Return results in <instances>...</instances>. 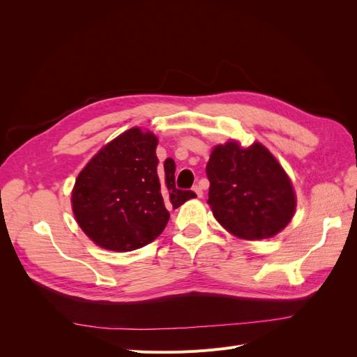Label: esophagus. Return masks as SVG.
I'll return each instance as SVG.
<instances>
[{
    "label": "esophagus",
    "instance_id": "1",
    "mask_svg": "<svg viewBox=\"0 0 357 357\" xmlns=\"http://www.w3.org/2000/svg\"><path fill=\"white\" fill-rule=\"evenodd\" d=\"M193 192L197 193V197L198 198H202V195H204V192H202V188L199 186V185H197V186H193Z\"/></svg>",
    "mask_w": 357,
    "mask_h": 357
}]
</instances>
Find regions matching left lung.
Listing matches in <instances>:
<instances>
[{
	"mask_svg": "<svg viewBox=\"0 0 357 357\" xmlns=\"http://www.w3.org/2000/svg\"><path fill=\"white\" fill-rule=\"evenodd\" d=\"M205 172L210 181L207 202L214 218L240 238H269L294 218V188L262 144L243 149L229 142L215 146Z\"/></svg>",
	"mask_w": 357,
	"mask_h": 357,
	"instance_id": "8db88e82",
	"label": "left lung"
}]
</instances>
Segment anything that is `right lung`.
<instances>
[{
	"mask_svg": "<svg viewBox=\"0 0 357 357\" xmlns=\"http://www.w3.org/2000/svg\"><path fill=\"white\" fill-rule=\"evenodd\" d=\"M158 138L128 129L102 147L75 180L71 202L79 226L107 250L131 252L165 229L168 208L195 198L176 188V165L159 168Z\"/></svg>",
	"mask_w": 357,
	"mask_h": 357,
	"instance_id": "add662e5",
	"label": "right lung"
}]
</instances>
